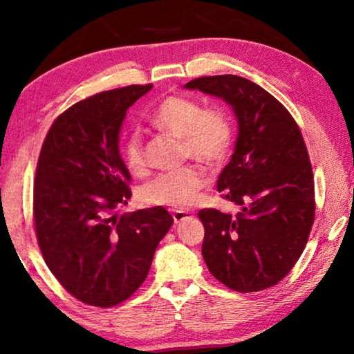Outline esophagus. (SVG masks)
Here are the masks:
<instances>
[{
  "mask_svg": "<svg viewBox=\"0 0 354 354\" xmlns=\"http://www.w3.org/2000/svg\"><path fill=\"white\" fill-rule=\"evenodd\" d=\"M171 215H173V220H175L176 225L181 223V221H184V220L192 218V215L189 212H185V211H175Z\"/></svg>",
  "mask_w": 354,
  "mask_h": 354,
  "instance_id": "esophagus-1",
  "label": "esophagus"
}]
</instances>
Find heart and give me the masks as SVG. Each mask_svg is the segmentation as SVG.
Masks as SVG:
<instances>
[{
  "label": "heart",
  "mask_w": 354,
  "mask_h": 354,
  "mask_svg": "<svg viewBox=\"0 0 354 354\" xmlns=\"http://www.w3.org/2000/svg\"><path fill=\"white\" fill-rule=\"evenodd\" d=\"M154 129L181 137L183 158H192L209 167L223 162L232 143V124L218 107L203 109L198 101L184 95H169L148 113ZM123 159L136 176L147 173L143 139L131 133L123 142ZM206 184V173L198 165L160 173L140 190L145 205L185 209L194 203L198 190Z\"/></svg>",
  "instance_id": "heart-1"
}]
</instances>
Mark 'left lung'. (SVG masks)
Instances as JSON below:
<instances>
[{
    "label": "left lung",
    "instance_id": "obj_1",
    "mask_svg": "<svg viewBox=\"0 0 354 354\" xmlns=\"http://www.w3.org/2000/svg\"><path fill=\"white\" fill-rule=\"evenodd\" d=\"M185 87L223 98L239 122L236 149L217 181L239 212L201 209L203 257L230 289L266 290L289 274L314 225V175L301 131L273 95L245 77L201 76Z\"/></svg>",
    "mask_w": 354,
    "mask_h": 354
}]
</instances>
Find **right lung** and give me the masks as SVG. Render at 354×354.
<instances>
[{"label": "right lung", "instance_id": "1", "mask_svg": "<svg viewBox=\"0 0 354 354\" xmlns=\"http://www.w3.org/2000/svg\"><path fill=\"white\" fill-rule=\"evenodd\" d=\"M153 84L113 88L64 111L44 140L34 181V230L45 263L70 295L112 308L143 284L173 225L162 206L111 215L131 198L118 151L129 106Z\"/></svg>", "mask_w": 354, "mask_h": 354}]
</instances>
